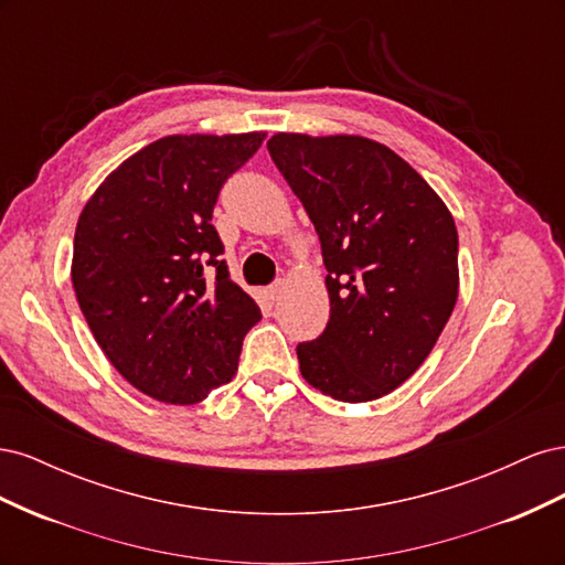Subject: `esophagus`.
<instances>
[{"label":"esophagus","instance_id":"34e87169","mask_svg":"<svg viewBox=\"0 0 565 565\" xmlns=\"http://www.w3.org/2000/svg\"><path fill=\"white\" fill-rule=\"evenodd\" d=\"M285 280H276V282H273L270 287H268V297L273 299V301H278L280 297H282V292H285Z\"/></svg>","mask_w":565,"mask_h":565}]
</instances>
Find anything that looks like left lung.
Returning a JSON list of instances; mask_svg holds the SVG:
<instances>
[{
    "label": "left lung",
    "mask_w": 565,
    "mask_h": 565,
    "mask_svg": "<svg viewBox=\"0 0 565 565\" xmlns=\"http://www.w3.org/2000/svg\"><path fill=\"white\" fill-rule=\"evenodd\" d=\"M268 152L313 221L330 320L297 347L334 401H377L431 353L455 309L457 228L434 188L365 136L276 134Z\"/></svg>",
    "instance_id": "obj_1"
}]
</instances>
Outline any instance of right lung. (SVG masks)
Instances as JSON below:
<instances>
[{"instance_id":"1","label":"right lung","mask_w":565,"mask_h":565,"mask_svg":"<svg viewBox=\"0 0 565 565\" xmlns=\"http://www.w3.org/2000/svg\"><path fill=\"white\" fill-rule=\"evenodd\" d=\"M264 139L164 136L108 174L79 214L71 270L79 309L113 367L150 398L193 405L228 384L262 320L218 259L212 212Z\"/></svg>"}]
</instances>
